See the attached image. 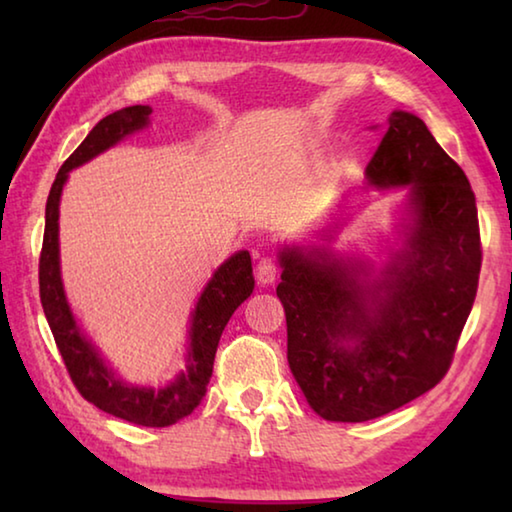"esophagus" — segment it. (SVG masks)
I'll list each match as a JSON object with an SVG mask.
<instances>
[{
  "label": "esophagus",
  "mask_w": 512,
  "mask_h": 512,
  "mask_svg": "<svg viewBox=\"0 0 512 512\" xmlns=\"http://www.w3.org/2000/svg\"><path fill=\"white\" fill-rule=\"evenodd\" d=\"M277 275H280V266H277L271 257H264L262 262L257 264L255 277L259 284H273L277 280Z\"/></svg>",
  "instance_id": "1"
}]
</instances>
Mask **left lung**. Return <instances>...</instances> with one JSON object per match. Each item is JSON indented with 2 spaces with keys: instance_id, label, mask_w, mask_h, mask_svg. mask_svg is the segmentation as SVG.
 <instances>
[{
  "instance_id": "8db88e82",
  "label": "left lung",
  "mask_w": 512,
  "mask_h": 512,
  "mask_svg": "<svg viewBox=\"0 0 512 512\" xmlns=\"http://www.w3.org/2000/svg\"><path fill=\"white\" fill-rule=\"evenodd\" d=\"M370 185L411 187L409 248L372 282L325 250H282L277 298L287 359L320 418L366 422L431 391L452 366L481 271L465 171L411 112L395 110L366 167Z\"/></svg>"
}]
</instances>
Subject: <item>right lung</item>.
I'll use <instances>...</instances> for the list:
<instances>
[{
	"mask_svg": "<svg viewBox=\"0 0 512 512\" xmlns=\"http://www.w3.org/2000/svg\"><path fill=\"white\" fill-rule=\"evenodd\" d=\"M151 112L153 110L149 106H128L103 117L79 144V149L63 162L47 198L45 239H42L38 277L42 309H45L51 334H54L58 352L65 361V368L74 381L76 391L94 406H99L101 411L115 415V418L140 424V427H169V424L187 418L207 393V384H210L214 368V354L219 348L223 329L228 325L230 316L235 314V309L253 293L255 287L250 253L241 250L214 273L203 296L198 298L194 311L187 370L180 372L176 381H171L167 388H160V391L121 384L103 366L97 350L83 339L79 327L74 323L58 268V201L67 173L74 167H81L83 162L92 160L101 151L110 149L121 137L140 131L149 121Z\"/></svg>",
	"mask_w": 512,
	"mask_h": 512,
	"instance_id": "right-lung-1",
	"label": "right lung"
}]
</instances>
